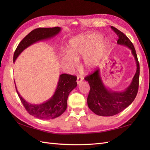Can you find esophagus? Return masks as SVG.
Listing matches in <instances>:
<instances>
[{"mask_svg": "<svg viewBox=\"0 0 150 150\" xmlns=\"http://www.w3.org/2000/svg\"><path fill=\"white\" fill-rule=\"evenodd\" d=\"M82 80H83V77H81V76H78L77 79V84L81 83V82L82 81Z\"/></svg>", "mask_w": 150, "mask_h": 150, "instance_id": "obj_1", "label": "esophagus"}]
</instances>
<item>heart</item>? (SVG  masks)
Here are the masks:
<instances>
[{"label": "heart", "instance_id": "1", "mask_svg": "<svg viewBox=\"0 0 150 150\" xmlns=\"http://www.w3.org/2000/svg\"><path fill=\"white\" fill-rule=\"evenodd\" d=\"M97 33H89L75 37L69 42V52L63 54L62 61L69 71L77 68L78 60L83 58V67L87 71L93 69L100 61L106 50L107 44Z\"/></svg>", "mask_w": 150, "mask_h": 150}]
</instances>
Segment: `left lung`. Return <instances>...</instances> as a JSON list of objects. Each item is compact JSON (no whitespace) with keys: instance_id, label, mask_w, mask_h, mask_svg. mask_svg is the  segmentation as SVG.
Here are the masks:
<instances>
[{"instance_id":"left-lung-1","label":"left lung","mask_w":150,"mask_h":150,"mask_svg":"<svg viewBox=\"0 0 150 150\" xmlns=\"http://www.w3.org/2000/svg\"><path fill=\"white\" fill-rule=\"evenodd\" d=\"M111 28L119 37L117 44L131 50L136 62L137 70L131 84L122 91L111 90L105 86L99 69H97L92 74L85 77L84 79L90 86L87 99L88 107L96 115L104 117L115 115L129 106L137 94L139 83L140 67L134 46L122 32L113 26H111Z\"/></svg>"}]
</instances>
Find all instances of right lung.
Returning a JSON list of instances; mask_svg holds the SVG:
<instances>
[{"instance_id": "obj_1", "label": "right lung", "mask_w": 150, "mask_h": 150, "mask_svg": "<svg viewBox=\"0 0 150 150\" xmlns=\"http://www.w3.org/2000/svg\"><path fill=\"white\" fill-rule=\"evenodd\" d=\"M61 30L60 27L39 28L31 31L19 43L14 53L13 62L18 56L28 47L39 41L49 39L57 35ZM76 76L64 73L59 77V80L55 93L47 101L39 104L28 103L19 94L15 86L16 91L25 109L31 115L42 120L53 119L59 117L64 112L67 108L68 95L77 86Z\"/></svg>"}]
</instances>
